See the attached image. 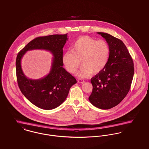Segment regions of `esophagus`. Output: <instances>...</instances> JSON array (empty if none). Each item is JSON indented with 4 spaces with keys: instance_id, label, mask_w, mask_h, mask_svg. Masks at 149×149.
Returning a JSON list of instances; mask_svg holds the SVG:
<instances>
[{
    "instance_id": "obj_1",
    "label": "esophagus",
    "mask_w": 149,
    "mask_h": 149,
    "mask_svg": "<svg viewBox=\"0 0 149 149\" xmlns=\"http://www.w3.org/2000/svg\"><path fill=\"white\" fill-rule=\"evenodd\" d=\"M77 81H78V83H84V81L83 79H78Z\"/></svg>"
}]
</instances>
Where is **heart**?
I'll list each match as a JSON object with an SVG mask.
<instances>
[{
    "instance_id": "obj_1",
    "label": "heart",
    "mask_w": 149,
    "mask_h": 149,
    "mask_svg": "<svg viewBox=\"0 0 149 149\" xmlns=\"http://www.w3.org/2000/svg\"><path fill=\"white\" fill-rule=\"evenodd\" d=\"M65 52L62 61L71 74L77 72L81 63L83 67L78 74L81 78H87L93 72H102L106 67L110 56V47L107 41L97 40L87 36L79 37Z\"/></svg>"
}]
</instances>
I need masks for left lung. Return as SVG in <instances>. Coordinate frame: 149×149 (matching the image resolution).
I'll use <instances>...</instances> for the list:
<instances>
[{"label": "left lung", "instance_id": "8db88e82", "mask_svg": "<svg viewBox=\"0 0 149 149\" xmlns=\"http://www.w3.org/2000/svg\"><path fill=\"white\" fill-rule=\"evenodd\" d=\"M110 47L108 62L103 71L92 78L89 100L95 107L111 109L120 103L129 91L134 75L133 59L124 42L111 34L97 32Z\"/></svg>", "mask_w": 149, "mask_h": 149}]
</instances>
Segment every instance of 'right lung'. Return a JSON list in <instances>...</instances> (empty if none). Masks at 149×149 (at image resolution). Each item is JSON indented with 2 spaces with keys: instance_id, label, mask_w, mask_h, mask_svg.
<instances>
[{
  "instance_id": "add662e5",
  "label": "right lung",
  "mask_w": 149,
  "mask_h": 149,
  "mask_svg": "<svg viewBox=\"0 0 149 149\" xmlns=\"http://www.w3.org/2000/svg\"><path fill=\"white\" fill-rule=\"evenodd\" d=\"M68 40V34L38 37L30 41L17 56L16 70L19 88L30 102L40 108L50 110L59 106L66 100L71 87L77 83L76 79L63 68V47ZM34 49L48 50L54 56L49 74L37 80L26 78L21 66L24 54Z\"/></svg>"
}]
</instances>
